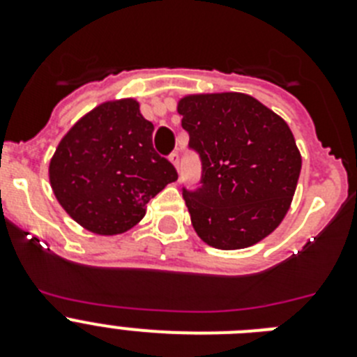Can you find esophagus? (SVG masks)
<instances>
[{"mask_svg":"<svg viewBox=\"0 0 357 357\" xmlns=\"http://www.w3.org/2000/svg\"><path fill=\"white\" fill-rule=\"evenodd\" d=\"M169 160L175 164V168H178V166H181V153H178L176 150L172 151V153H169Z\"/></svg>","mask_w":357,"mask_h":357,"instance_id":"34e87169","label":"esophagus"}]
</instances>
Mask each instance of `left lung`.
Segmentation results:
<instances>
[{
    "label": "left lung",
    "instance_id": "left-lung-1",
    "mask_svg": "<svg viewBox=\"0 0 357 357\" xmlns=\"http://www.w3.org/2000/svg\"><path fill=\"white\" fill-rule=\"evenodd\" d=\"M178 112L202 164L197 188L181 184L197 234L222 250L266 238L288 213L302 166L284 119L239 93L188 96Z\"/></svg>",
    "mask_w": 357,
    "mask_h": 357
}]
</instances>
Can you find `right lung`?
Returning a JSON list of instances; mask_svg holds the SVG:
<instances>
[{"label":"right lung","instance_id":"right-lung-1","mask_svg":"<svg viewBox=\"0 0 357 357\" xmlns=\"http://www.w3.org/2000/svg\"><path fill=\"white\" fill-rule=\"evenodd\" d=\"M153 125L134 100L103 103L66 134L50 162V182L66 213L96 234H121L150 198L178 178L151 143Z\"/></svg>","mask_w":357,"mask_h":357}]
</instances>
